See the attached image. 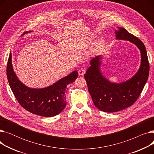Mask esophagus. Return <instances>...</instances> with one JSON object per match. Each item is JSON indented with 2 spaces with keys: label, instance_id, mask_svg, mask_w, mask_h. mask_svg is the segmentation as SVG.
I'll use <instances>...</instances> for the list:
<instances>
[{
  "label": "esophagus",
  "instance_id": "obj_1",
  "mask_svg": "<svg viewBox=\"0 0 154 154\" xmlns=\"http://www.w3.org/2000/svg\"><path fill=\"white\" fill-rule=\"evenodd\" d=\"M85 72H86V70H85V69L84 68H80L78 70L79 75H83L85 73Z\"/></svg>",
  "mask_w": 154,
  "mask_h": 154
}]
</instances>
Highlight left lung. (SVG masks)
<instances>
[{"label":"left lung","mask_w":154,"mask_h":154,"mask_svg":"<svg viewBox=\"0 0 154 154\" xmlns=\"http://www.w3.org/2000/svg\"><path fill=\"white\" fill-rule=\"evenodd\" d=\"M116 38L128 40L137 45L141 52V65L137 74L120 84L111 83L103 77L99 69L100 56L91 61L84 78L95 106L105 112H116L133 105L138 99L149 75V62L145 47L141 40L124 28L118 27Z\"/></svg>","instance_id":"1"}]
</instances>
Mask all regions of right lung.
Instances as JSON below:
<instances>
[{"mask_svg":"<svg viewBox=\"0 0 154 154\" xmlns=\"http://www.w3.org/2000/svg\"><path fill=\"white\" fill-rule=\"evenodd\" d=\"M77 76L78 72L74 71L49 87L30 88L23 85L15 74L11 53L7 61V77L15 99L23 109L40 116L53 117L60 114L66 106L67 85L74 82Z\"/></svg>","mask_w":154,"mask_h":154,"instance_id":"1","label":"right lung"}]
</instances>
